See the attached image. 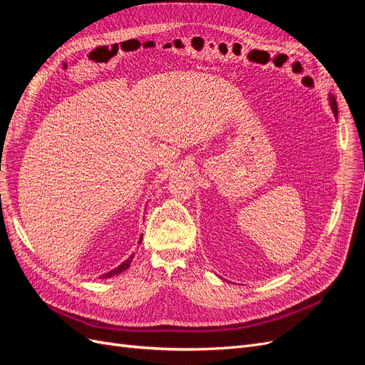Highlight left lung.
Instances as JSON below:
<instances>
[{
	"instance_id": "obj_1",
	"label": "left lung",
	"mask_w": 365,
	"mask_h": 365,
	"mask_svg": "<svg viewBox=\"0 0 365 365\" xmlns=\"http://www.w3.org/2000/svg\"><path fill=\"white\" fill-rule=\"evenodd\" d=\"M330 106H332V111H334V115H335V118H336V115H338V106H336V102H335V98L330 96Z\"/></svg>"
}]
</instances>
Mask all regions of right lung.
I'll return each instance as SVG.
<instances>
[{
    "label": "right lung",
    "mask_w": 365,
    "mask_h": 365,
    "mask_svg": "<svg viewBox=\"0 0 365 365\" xmlns=\"http://www.w3.org/2000/svg\"><path fill=\"white\" fill-rule=\"evenodd\" d=\"M130 260H132V256L126 260V262H123L120 264V267L117 268V269H114V271H111V272H108V274H105L103 277H113V275H115V274H120L121 271H125V269H128V267H129V263H130Z\"/></svg>",
    "instance_id": "obj_1"
}]
</instances>
